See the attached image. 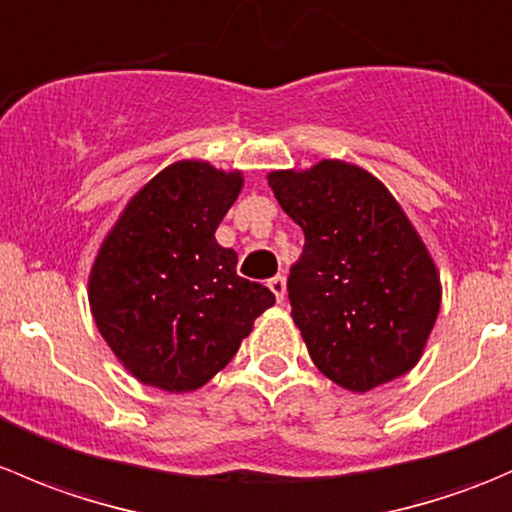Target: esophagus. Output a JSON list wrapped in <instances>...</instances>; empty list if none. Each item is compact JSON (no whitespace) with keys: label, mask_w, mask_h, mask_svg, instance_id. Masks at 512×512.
<instances>
[{"label":"esophagus","mask_w":512,"mask_h":512,"mask_svg":"<svg viewBox=\"0 0 512 512\" xmlns=\"http://www.w3.org/2000/svg\"><path fill=\"white\" fill-rule=\"evenodd\" d=\"M267 287L272 289V294H275V297H277V302H282V299H285V294H287V282H285V277H282V275L272 277V280L267 282Z\"/></svg>","instance_id":"obj_1"}]
</instances>
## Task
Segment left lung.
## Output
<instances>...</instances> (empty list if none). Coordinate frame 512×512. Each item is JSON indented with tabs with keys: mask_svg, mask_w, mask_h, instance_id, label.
I'll return each instance as SVG.
<instances>
[{
	"mask_svg": "<svg viewBox=\"0 0 512 512\" xmlns=\"http://www.w3.org/2000/svg\"><path fill=\"white\" fill-rule=\"evenodd\" d=\"M267 178L304 232L287 292L317 369L349 391L414 369L436 324L441 282L394 195L342 160Z\"/></svg>",
	"mask_w": 512,
	"mask_h": 512,
	"instance_id": "1",
	"label": "left lung"
}]
</instances>
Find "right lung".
<instances>
[{"mask_svg":"<svg viewBox=\"0 0 512 512\" xmlns=\"http://www.w3.org/2000/svg\"><path fill=\"white\" fill-rule=\"evenodd\" d=\"M240 173L180 160L126 205L89 280L96 327L143 384L195 391L225 369L275 304L237 275V252L215 230L237 200Z\"/></svg>","mask_w":512,"mask_h":512,"instance_id":"right-lung-1","label":"right lung"}]
</instances>
